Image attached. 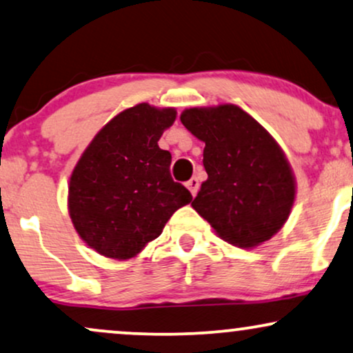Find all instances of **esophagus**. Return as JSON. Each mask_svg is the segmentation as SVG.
Wrapping results in <instances>:
<instances>
[{
  "label": "esophagus",
  "instance_id": "34e87169",
  "mask_svg": "<svg viewBox=\"0 0 353 353\" xmlns=\"http://www.w3.org/2000/svg\"><path fill=\"white\" fill-rule=\"evenodd\" d=\"M185 188L190 190V194H192V195L197 194V190H199V179H197V177H192V179H189L188 182H185Z\"/></svg>",
  "mask_w": 353,
  "mask_h": 353
}]
</instances>
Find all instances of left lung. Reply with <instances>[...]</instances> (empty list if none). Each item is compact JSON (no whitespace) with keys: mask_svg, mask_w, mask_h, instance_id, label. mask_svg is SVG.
<instances>
[{"mask_svg":"<svg viewBox=\"0 0 353 353\" xmlns=\"http://www.w3.org/2000/svg\"><path fill=\"white\" fill-rule=\"evenodd\" d=\"M181 121L205 143L209 177L192 207L220 239L252 248L281 230L294 203L296 179L273 136L230 103L188 108Z\"/></svg>","mask_w":353,"mask_h":353,"instance_id":"obj_1","label":"left lung"}]
</instances>
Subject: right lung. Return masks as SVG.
Instances as JSON below:
<instances>
[{
    "instance_id": "obj_1",
    "label": "right lung",
    "mask_w": 353,
    "mask_h": 353,
    "mask_svg": "<svg viewBox=\"0 0 353 353\" xmlns=\"http://www.w3.org/2000/svg\"><path fill=\"white\" fill-rule=\"evenodd\" d=\"M174 108L139 103L118 113L80 156L69 182V214L85 243L113 260H130L158 239L192 195L169 172L159 138Z\"/></svg>"
}]
</instances>
